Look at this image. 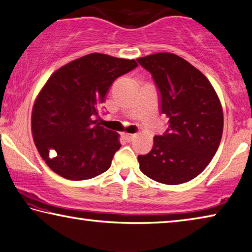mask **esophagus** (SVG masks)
<instances>
[{"label":"esophagus","instance_id":"esophagus-1","mask_svg":"<svg viewBox=\"0 0 252 252\" xmlns=\"http://www.w3.org/2000/svg\"><path fill=\"white\" fill-rule=\"evenodd\" d=\"M135 134H125V139L127 142H131L134 139Z\"/></svg>","mask_w":252,"mask_h":252}]
</instances>
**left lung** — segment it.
Returning a JSON list of instances; mask_svg holds the SVG:
<instances>
[{"label": "left lung", "instance_id": "left-lung-1", "mask_svg": "<svg viewBox=\"0 0 252 252\" xmlns=\"http://www.w3.org/2000/svg\"><path fill=\"white\" fill-rule=\"evenodd\" d=\"M159 92L160 112L168 129L155 135L154 147L139 155L143 174L167 185L190 181L206 168L223 132V112L204 75L177 55L158 53L138 58Z\"/></svg>", "mask_w": 252, "mask_h": 252}]
</instances>
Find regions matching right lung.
Instances as JSON below:
<instances>
[{"mask_svg":"<svg viewBox=\"0 0 252 252\" xmlns=\"http://www.w3.org/2000/svg\"><path fill=\"white\" fill-rule=\"evenodd\" d=\"M135 61L90 54L56 70L32 110V134L43 160L71 181L93 178L110 168L121 143L119 134L99 126L98 109L115 79Z\"/></svg>","mask_w":252,"mask_h":252,"instance_id":"add662e5","label":"right lung"}]
</instances>
